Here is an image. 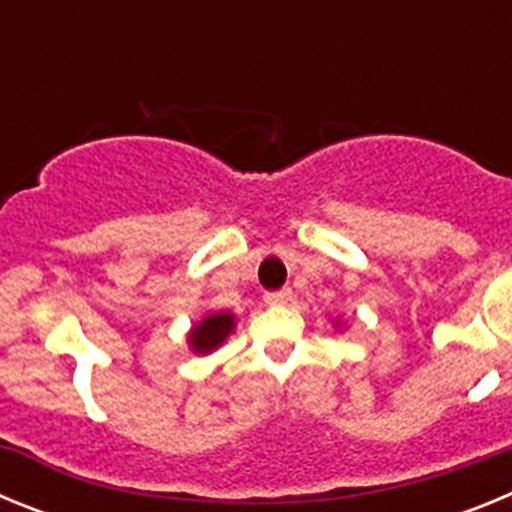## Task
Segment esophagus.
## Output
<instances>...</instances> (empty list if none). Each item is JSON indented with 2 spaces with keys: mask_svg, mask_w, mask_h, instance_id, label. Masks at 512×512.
<instances>
[{
  "mask_svg": "<svg viewBox=\"0 0 512 512\" xmlns=\"http://www.w3.org/2000/svg\"><path fill=\"white\" fill-rule=\"evenodd\" d=\"M289 297H292L289 289H277V292H266L264 300L266 305H284V302H289Z\"/></svg>",
  "mask_w": 512,
  "mask_h": 512,
  "instance_id": "34e87169",
  "label": "esophagus"
}]
</instances>
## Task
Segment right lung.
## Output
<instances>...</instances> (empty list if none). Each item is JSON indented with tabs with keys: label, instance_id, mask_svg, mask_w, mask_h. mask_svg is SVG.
Here are the masks:
<instances>
[{
	"label": "right lung",
	"instance_id": "1",
	"mask_svg": "<svg viewBox=\"0 0 512 512\" xmlns=\"http://www.w3.org/2000/svg\"><path fill=\"white\" fill-rule=\"evenodd\" d=\"M230 330H233V315H228V312H217V315H210V318L202 320V325H197V328L192 330L189 341H192V346L197 348V351L205 354V351H212L215 346H220Z\"/></svg>",
	"mask_w": 512,
	"mask_h": 512
}]
</instances>
